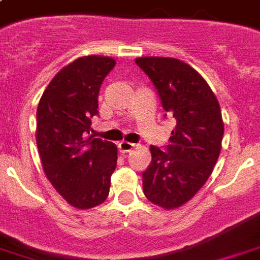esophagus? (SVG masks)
I'll return each mask as SVG.
<instances>
[{
    "label": "esophagus",
    "instance_id": "34e87169",
    "mask_svg": "<svg viewBox=\"0 0 260 260\" xmlns=\"http://www.w3.org/2000/svg\"><path fill=\"white\" fill-rule=\"evenodd\" d=\"M117 147H119V151L122 153H127L130 152V151H133V149L136 148L137 145L133 143H128V141H122V143L117 144Z\"/></svg>",
    "mask_w": 260,
    "mask_h": 260
}]
</instances>
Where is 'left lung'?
<instances>
[{"label":"left lung","instance_id":"left-lung-1","mask_svg":"<svg viewBox=\"0 0 260 260\" xmlns=\"http://www.w3.org/2000/svg\"><path fill=\"white\" fill-rule=\"evenodd\" d=\"M136 63L177 122L168 151L149 147L152 160L143 173L144 194L155 205L176 209L202 188L217 162L224 133L220 105L205 79L183 60L141 56Z\"/></svg>","mask_w":260,"mask_h":260}]
</instances>
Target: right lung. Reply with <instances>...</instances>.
<instances>
[{
	"label": "right lung",
	"mask_w": 260,
	"mask_h": 260,
	"mask_svg": "<svg viewBox=\"0 0 260 260\" xmlns=\"http://www.w3.org/2000/svg\"><path fill=\"white\" fill-rule=\"evenodd\" d=\"M115 65L111 56L77 58L55 75L37 107L36 141L44 173L77 209H90L107 200L116 168V145L87 136L98 113L102 81Z\"/></svg>",
	"instance_id": "obj_1"
}]
</instances>
